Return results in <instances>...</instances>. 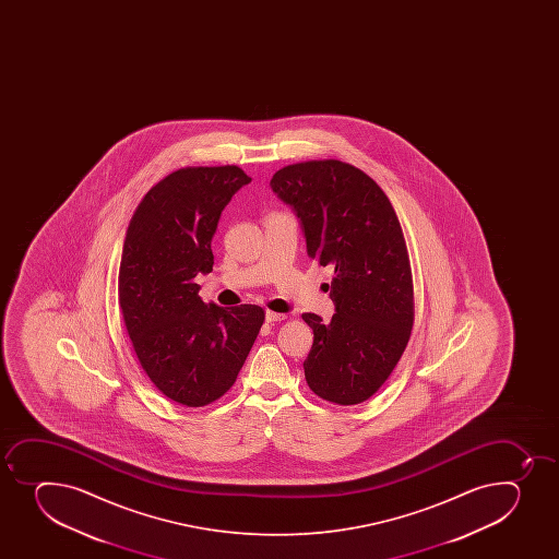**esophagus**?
Instances as JSON below:
<instances>
[{"label": "esophagus", "mask_w": 559, "mask_h": 559, "mask_svg": "<svg viewBox=\"0 0 559 559\" xmlns=\"http://www.w3.org/2000/svg\"><path fill=\"white\" fill-rule=\"evenodd\" d=\"M286 319L284 313H275V311H265V321L267 322H281Z\"/></svg>", "instance_id": "esophagus-1"}]
</instances>
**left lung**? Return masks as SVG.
<instances>
[{
  "instance_id": "left-lung-1",
  "label": "left lung",
  "mask_w": 559,
  "mask_h": 559,
  "mask_svg": "<svg viewBox=\"0 0 559 559\" xmlns=\"http://www.w3.org/2000/svg\"><path fill=\"white\" fill-rule=\"evenodd\" d=\"M271 189L297 211L308 257L332 265L335 316L313 330L305 360L311 392L328 403L368 401L386 382L414 326V281L403 227L373 178L341 160L283 167Z\"/></svg>"
}]
</instances>
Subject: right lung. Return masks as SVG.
<instances>
[{
  "label": "right lung",
  "instance_id": "obj_1",
  "mask_svg": "<svg viewBox=\"0 0 559 559\" xmlns=\"http://www.w3.org/2000/svg\"><path fill=\"white\" fill-rule=\"evenodd\" d=\"M249 182L237 166L182 167L147 191L123 240L118 305L134 354L156 390L189 408L235 384L264 324L260 306L205 305L194 284L213 270L222 210Z\"/></svg>",
  "mask_w": 559,
  "mask_h": 559
}]
</instances>
